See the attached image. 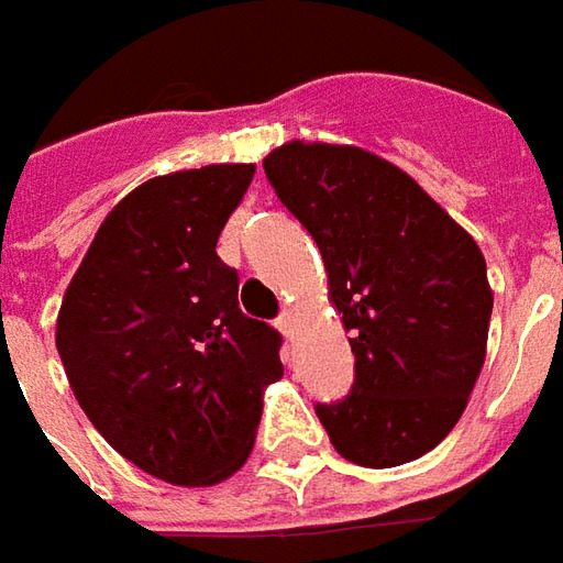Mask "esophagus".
<instances>
[{"mask_svg":"<svg viewBox=\"0 0 563 563\" xmlns=\"http://www.w3.org/2000/svg\"><path fill=\"white\" fill-rule=\"evenodd\" d=\"M276 327H278V332L285 335V339H294V330H297V323H294V314H290V311H282V314H278Z\"/></svg>","mask_w":563,"mask_h":563,"instance_id":"1","label":"esophagus"}]
</instances>
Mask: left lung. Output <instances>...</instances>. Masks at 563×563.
Masks as SVG:
<instances>
[{
    "instance_id": "1",
    "label": "left lung",
    "mask_w": 563,
    "mask_h": 563,
    "mask_svg": "<svg viewBox=\"0 0 563 563\" xmlns=\"http://www.w3.org/2000/svg\"><path fill=\"white\" fill-rule=\"evenodd\" d=\"M269 186L321 249L351 332L354 384L314 411L356 465L396 467L453 432L477 384L492 290L477 242L396 164L356 146L285 143Z\"/></svg>"
}]
</instances>
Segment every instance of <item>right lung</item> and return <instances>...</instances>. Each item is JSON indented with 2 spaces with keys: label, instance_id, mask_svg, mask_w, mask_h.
I'll return each mask as SVG.
<instances>
[{
  "label": "right lung",
  "instance_id": "add662e5",
  "mask_svg": "<svg viewBox=\"0 0 563 563\" xmlns=\"http://www.w3.org/2000/svg\"><path fill=\"white\" fill-rule=\"evenodd\" d=\"M254 164L155 176L119 200L65 290L56 351L80 408L131 465L212 486L254 444L282 335L245 318L216 254Z\"/></svg>",
  "mask_w": 563,
  "mask_h": 563
}]
</instances>
